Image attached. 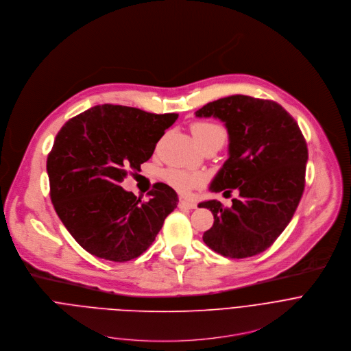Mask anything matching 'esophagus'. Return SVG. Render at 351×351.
Here are the masks:
<instances>
[{"label":"esophagus","mask_w":351,"mask_h":351,"mask_svg":"<svg viewBox=\"0 0 351 351\" xmlns=\"http://www.w3.org/2000/svg\"><path fill=\"white\" fill-rule=\"evenodd\" d=\"M178 207L180 208H196V203L192 200H185V199H180L178 202Z\"/></svg>","instance_id":"esophagus-1"}]
</instances>
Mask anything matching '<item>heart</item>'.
<instances>
[{"instance_id":"obj_1","label":"heart","mask_w":351,"mask_h":351,"mask_svg":"<svg viewBox=\"0 0 351 351\" xmlns=\"http://www.w3.org/2000/svg\"><path fill=\"white\" fill-rule=\"evenodd\" d=\"M191 131L200 147L208 143L224 144L227 139L226 127L216 121H210V120L193 121L191 124ZM165 178L169 182V185H171L180 193H189L193 188L199 186L203 181L200 174L186 171L182 169H169L165 173Z\"/></svg>"}]
</instances>
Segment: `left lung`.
I'll return each mask as SVG.
<instances>
[{
  "instance_id": "8db88e82",
  "label": "left lung",
  "mask_w": 351,
  "mask_h": 351,
  "mask_svg": "<svg viewBox=\"0 0 351 351\" xmlns=\"http://www.w3.org/2000/svg\"><path fill=\"white\" fill-rule=\"evenodd\" d=\"M197 117H219L230 134V158L212 182L213 192L234 189L231 207L199 203L213 213L203 242L230 258L268 249L292 220L306 185L308 149L298 121L279 104L247 95L208 102Z\"/></svg>"
}]
</instances>
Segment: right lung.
<instances>
[{
    "label": "right lung",
    "mask_w": 351,
    "mask_h": 351,
    "mask_svg": "<svg viewBox=\"0 0 351 351\" xmlns=\"http://www.w3.org/2000/svg\"><path fill=\"white\" fill-rule=\"evenodd\" d=\"M177 117L105 104L69 119L56 134L47 159L49 196L88 253L116 263L141 256L177 207L176 191L163 182L148 192V202L120 186L149 160Z\"/></svg>",
    "instance_id": "1"
}]
</instances>
